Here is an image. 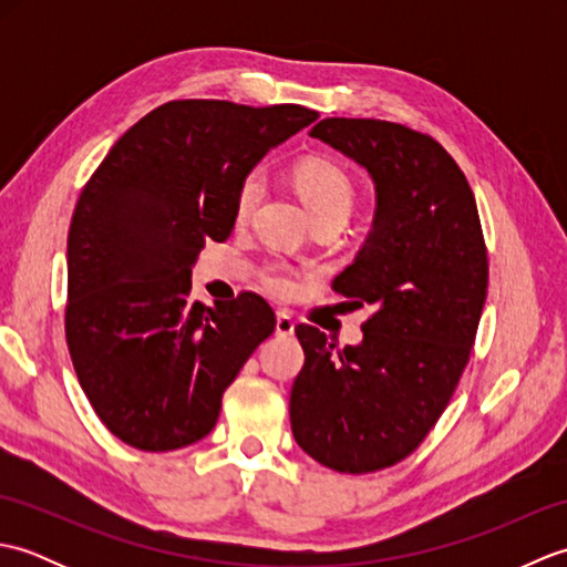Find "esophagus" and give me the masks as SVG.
Instances as JSON below:
<instances>
[{
  "instance_id": "esophagus-1",
  "label": "esophagus",
  "mask_w": 567,
  "mask_h": 567,
  "mask_svg": "<svg viewBox=\"0 0 567 567\" xmlns=\"http://www.w3.org/2000/svg\"><path fill=\"white\" fill-rule=\"evenodd\" d=\"M292 331H295L292 317L287 315V311H277V317H275V333H277V336H292Z\"/></svg>"
}]
</instances>
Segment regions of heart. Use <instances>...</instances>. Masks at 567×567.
<instances>
[{"label":"heart","mask_w":567,"mask_h":567,"mask_svg":"<svg viewBox=\"0 0 567 567\" xmlns=\"http://www.w3.org/2000/svg\"><path fill=\"white\" fill-rule=\"evenodd\" d=\"M292 179L299 195L309 207L311 216L317 221H346L355 204V183L339 163L329 158H305L295 165ZM268 189V177L262 167H252L244 177L238 179L234 195V216L238 224L248 221ZM258 277L262 287H268L275 295H290L295 290V275L290 265L282 260H268L260 265Z\"/></svg>","instance_id":"1"}]
</instances>
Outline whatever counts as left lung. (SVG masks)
<instances>
[{
    "instance_id": "obj_1",
    "label": "left lung",
    "mask_w": 567,
    "mask_h": 567,
    "mask_svg": "<svg viewBox=\"0 0 567 567\" xmlns=\"http://www.w3.org/2000/svg\"><path fill=\"white\" fill-rule=\"evenodd\" d=\"M309 136L368 167L375 224L333 292L370 305L363 343L339 348L299 323L295 441L336 473H378L412 455L461 382L487 297L475 195L436 138L382 118L331 116Z\"/></svg>"
}]
</instances>
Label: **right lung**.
I'll use <instances>...</instances> for the list:
<instances>
[{
    "label": "right lung",
    "instance_id": "right-lung-1",
    "mask_svg": "<svg viewBox=\"0 0 567 567\" xmlns=\"http://www.w3.org/2000/svg\"><path fill=\"white\" fill-rule=\"evenodd\" d=\"M319 112L173 100L118 138L75 204L68 234L65 339L102 424L138 451L207 436L221 396L275 331L256 292L189 302L204 240L234 228L238 179Z\"/></svg>",
    "mask_w": 567,
    "mask_h": 567
}]
</instances>
